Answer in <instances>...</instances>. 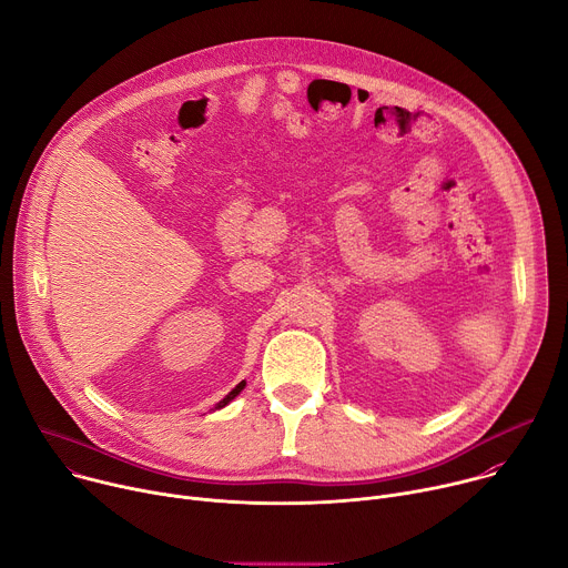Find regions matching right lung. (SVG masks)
<instances>
[{
	"label": "right lung",
	"mask_w": 568,
	"mask_h": 568,
	"mask_svg": "<svg viewBox=\"0 0 568 568\" xmlns=\"http://www.w3.org/2000/svg\"><path fill=\"white\" fill-rule=\"evenodd\" d=\"M242 388H245V382H240V384H237V386H235V388H233V390H231V393H229L224 399H220L215 409H222V407H226V404H229V402H231V399H233V397H235V395H237Z\"/></svg>",
	"instance_id": "add662e5"
}]
</instances>
